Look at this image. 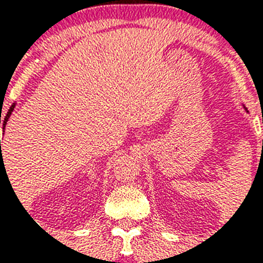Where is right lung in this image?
<instances>
[{"mask_svg": "<svg viewBox=\"0 0 263 263\" xmlns=\"http://www.w3.org/2000/svg\"><path fill=\"white\" fill-rule=\"evenodd\" d=\"M14 106H16V105H12V106L9 107V110H8V113H6L5 115V117H4V119H1V116H0V124H1V121H2V128H5V125H6V121H8V120H9V117H10V115H12V111H13V109H14ZM0 147H1V139H0ZM4 160H1V162Z\"/></svg>", "mask_w": 263, "mask_h": 263, "instance_id": "add662e5", "label": "right lung"}]
</instances>
